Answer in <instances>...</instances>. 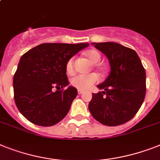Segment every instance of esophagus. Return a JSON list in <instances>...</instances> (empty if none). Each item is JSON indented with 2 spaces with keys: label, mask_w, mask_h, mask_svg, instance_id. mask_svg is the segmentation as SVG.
I'll return each instance as SVG.
<instances>
[{
  "label": "esophagus",
  "mask_w": 160,
  "mask_h": 160,
  "mask_svg": "<svg viewBox=\"0 0 160 160\" xmlns=\"http://www.w3.org/2000/svg\"><path fill=\"white\" fill-rule=\"evenodd\" d=\"M82 93H83V91H81V90H78V94L79 95L82 94Z\"/></svg>",
  "instance_id": "esophagus-1"
}]
</instances>
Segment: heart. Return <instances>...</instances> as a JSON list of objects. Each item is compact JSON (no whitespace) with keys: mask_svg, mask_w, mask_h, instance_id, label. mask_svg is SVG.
<instances>
[{"mask_svg":"<svg viewBox=\"0 0 160 160\" xmlns=\"http://www.w3.org/2000/svg\"><path fill=\"white\" fill-rule=\"evenodd\" d=\"M84 55L89 59V61L92 64H96L101 60V55L98 51L95 50H90L84 53ZM66 70L68 73L73 72V59H69L66 64ZM98 76L96 74L88 75H78L76 77L72 78L71 80V84L77 89L81 91L89 89L92 86H93L96 82L98 81Z\"/></svg>","mask_w":160,"mask_h":160,"instance_id":"b5f03b06","label":"heart"}]
</instances>
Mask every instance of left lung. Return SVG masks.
<instances>
[{
	"instance_id": "left-lung-1",
	"label": "left lung",
	"mask_w": 160,
	"mask_h": 160,
	"mask_svg": "<svg viewBox=\"0 0 160 160\" xmlns=\"http://www.w3.org/2000/svg\"><path fill=\"white\" fill-rule=\"evenodd\" d=\"M92 45L108 58L110 72L92 94L90 113L106 126H118L131 120L139 110L146 96V70L134 50L116 42Z\"/></svg>"
}]
</instances>
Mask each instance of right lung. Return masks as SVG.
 <instances>
[{
  "mask_svg": "<svg viewBox=\"0 0 160 160\" xmlns=\"http://www.w3.org/2000/svg\"><path fill=\"white\" fill-rule=\"evenodd\" d=\"M88 46L89 43H43L21 56L13 79L14 101L28 121L50 127L67 115L78 90L68 86L66 64ZM54 87L58 91L54 92Z\"/></svg>",
  "mask_w": 160,
  "mask_h": 160,
  "instance_id": "obj_1",
  "label": "right lung"
}]
</instances>
